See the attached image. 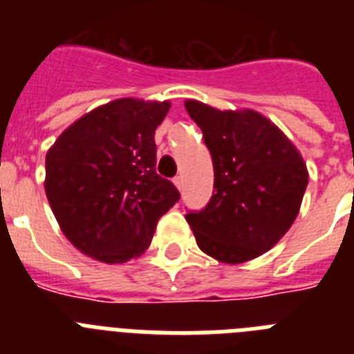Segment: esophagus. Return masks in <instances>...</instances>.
Masks as SVG:
<instances>
[{
	"label": "esophagus",
	"mask_w": 354,
	"mask_h": 354,
	"mask_svg": "<svg viewBox=\"0 0 354 354\" xmlns=\"http://www.w3.org/2000/svg\"><path fill=\"white\" fill-rule=\"evenodd\" d=\"M174 184L177 189H180V187H183V177H180V175H177V177L174 179Z\"/></svg>",
	"instance_id": "34e87169"
}]
</instances>
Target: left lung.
<instances>
[{"label":"left lung","mask_w":354,"mask_h":354,"mask_svg":"<svg viewBox=\"0 0 354 354\" xmlns=\"http://www.w3.org/2000/svg\"><path fill=\"white\" fill-rule=\"evenodd\" d=\"M212 156L214 195L186 220L209 257L241 264L273 248L298 216L308 184L299 150L255 109L184 102Z\"/></svg>","instance_id":"left-lung-1"}]
</instances>
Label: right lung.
I'll return each mask as SVG.
<instances>
[{
  "label": "right lung",
  "instance_id": "obj_1",
  "mask_svg": "<svg viewBox=\"0 0 354 354\" xmlns=\"http://www.w3.org/2000/svg\"><path fill=\"white\" fill-rule=\"evenodd\" d=\"M170 102L124 97L92 109L46 156V195L56 221L86 257L122 264L150 246L158 220L180 198L156 174V127Z\"/></svg>",
  "mask_w": 354,
  "mask_h": 354
}]
</instances>
